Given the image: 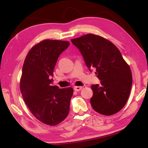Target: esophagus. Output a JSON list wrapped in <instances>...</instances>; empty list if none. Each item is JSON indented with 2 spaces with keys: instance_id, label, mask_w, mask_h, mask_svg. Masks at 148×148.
Returning <instances> with one entry per match:
<instances>
[{
  "instance_id": "34e87169",
  "label": "esophagus",
  "mask_w": 148,
  "mask_h": 148,
  "mask_svg": "<svg viewBox=\"0 0 148 148\" xmlns=\"http://www.w3.org/2000/svg\"><path fill=\"white\" fill-rule=\"evenodd\" d=\"M83 87L82 86H75L74 88V90L76 91V92H78V91H80L82 90Z\"/></svg>"
}]
</instances>
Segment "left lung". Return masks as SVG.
<instances>
[{"mask_svg": "<svg viewBox=\"0 0 148 148\" xmlns=\"http://www.w3.org/2000/svg\"><path fill=\"white\" fill-rule=\"evenodd\" d=\"M71 42L79 50L89 70L95 69L100 81L92 86L93 109L106 116L119 112L127 102L132 84L130 67L119 50L109 40L92 34Z\"/></svg>", "mask_w": 148, "mask_h": 148, "instance_id": "obj_1", "label": "left lung"}]
</instances>
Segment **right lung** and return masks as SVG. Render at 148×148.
I'll return each instance as SVG.
<instances>
[{
  "label": "right lung",
  "mask_w": 148,
  "mask_h": 148,
  "mask_svg": "<svg viewBox=\"0 0 148 148\" xmlns=\"http://www.w3.org/2000/svg\"><path fill=\"white\" fill-rule=\"evenodd\" d=\"M69 45V41L42 40L30 50L22 69L24 101L37 119L50 126L64 121L69 112L73 89L51 86V79L59 56Z\"/></svg>",
  "instance_id": "1"
}]
</instances>
